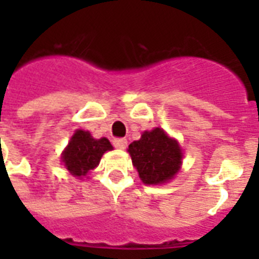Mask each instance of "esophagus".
Instances as JSON below:
<instances>
[{
	"instance_id": "esophagus-1",
	"label": "esophagus",
	"mask_w": 259,
	"mask_h": 259,
	"mask_svg": "<svg viewBox=\"0 0 259 259\" xmlns=\"http://www.w3.org/2000/svg\"><path fill=\"white\" fill-rule=\"evenodd\" d=\"M114 146L118 148V149H125L126 146H127V140L126 138H115L113 141Z\"/></svg>"
}]
</instances>
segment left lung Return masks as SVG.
Returning <instances> with one entry per match:
<instances>
[{
    "instance_id": "obj_1",
    "label": "left lung",
    "mask_w": 259,
    "mask_h": 259,
    "mask_svg": "<svg viewBox=\"0 0 259 259\" xmlns=\"http://www.w3.org/2000/svg\"><path fill=\"white\" fill-rule=\"evenodd\" d=\"M127 152L145 184H162L180 169V146L160 127L144 132L141 140L132 142Z\"/></svg>"
}]
</instances>
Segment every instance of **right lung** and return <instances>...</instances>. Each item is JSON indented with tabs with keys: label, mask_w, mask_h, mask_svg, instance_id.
<instances>
[{
	"label": "right lung",
	"mask_w": 259,
	"mask_h": 259,
	"mask_svg": "<svg viewBox=\"0 0 259 259\" xmlns=\"http://www.w3.org/2000/svg\"><path fill=\"white\" fill-rule=\"evenodd\" d=\"M111 149L113 146L107 138L95 140L89 132L76 130L66 150L63 152L62 160L71 175L78 177L86 176L99 164L102 154Z\"/></svg>",
	"instance_id": "1"
}]
</instances>
